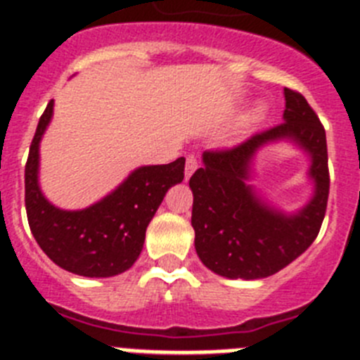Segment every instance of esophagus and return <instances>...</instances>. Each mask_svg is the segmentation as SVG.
<instances>
[{
    "mask_svg": "<svg viewBox=\"0 0 360 360\" xmlns=\"http://www.w3.org/2000/svg\"><path fill=\"white\" fill-rule=\"evenodd\" d=\"M196 167H198V160H196V157L189 155V157L186 158V180H189L191 174L196 171Z\"/></svg>",
    "mask_w": 360,
    "mask_h": 360,
    "instance_id": "esophagus-1",
    "label": "esophagus"
}]
</instances>
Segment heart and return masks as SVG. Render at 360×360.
Masks as SVG:
<instances>
[{
	"mask_svg": "<svg viewBox=\"0 0 360 360\" xmlns=\"http://www.w3.org/2000/svg\"><path fill=\"white\" fill-rule=\"evenodd\" d=\"M259 111H262V110H259Z\"/></svg>",
	"mask_w": 360,
	"mask_h": 360,
	"instance_id": "heart-1",
	"label": "heart"
}]
</instances>
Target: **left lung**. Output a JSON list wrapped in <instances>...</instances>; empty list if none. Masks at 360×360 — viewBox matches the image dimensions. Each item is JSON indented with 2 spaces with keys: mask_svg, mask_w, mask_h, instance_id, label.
<instances>
[{
  "mask_svg": "<svg viewBox=\"0 0 360 360\" xmlns=\"http://www.w3.org/2000/svg\"><path fill=\"white\" fill-rule=\"evenodd\" d=\"M285 122L256 133L231 149L203 153V167L191 176L195 249L214 274L262 279L292 263L314 243L330 193L326 133L299 91L285 88ZM288 138L312 158L314 198L295 215H283L257 198L246 180L257 148Z\"/></svg>",
  "mask_w": 360,
  "mask_h": 360,
  "instance_id": "1",
  "label": "left lung"
}]
</instances>
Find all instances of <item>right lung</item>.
I'll return each instance as SVG.
<instances>
[{
  "instance_id": "obj_1",
  "label": "right lung",
  "mask_w": 360,
  "mask_h": 360,
  "mask_svg": "<svg viewBox=\"0 0 360 360\" xmlns=\"http://www.w3.org/2000/svg\"><path fill=\"white\" fill-rule=\"evenodd\" d=\"M53 113V101L37 124L25 165V205L30 231L56 265L84 278H111L141 254L146 229L174 184L184 180L186 158L133 171L111 195L82 211H63L44 198L37 182L39 142Z\"/></svg>"
}]
</instances>
